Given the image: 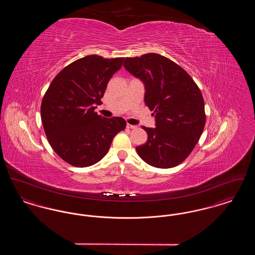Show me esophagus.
I'll list each match as a JSON object with an SVG mask.
<instances>
[{
    "instance_id": "1",
    "label": "esophagus",
    "mask_w": 255,
    "mask_h": 255,
    "mask_svg": "<svg viewBox=\"0 0 255 255\" xmlns=\"http://www.w3.org/2000/svg\"><path fill=\"white\" fill-rule=\"evenodd\" d=\"M127 128H129V129H136V128H137V126H136V125H132V124L127 123Z\"/></svg>"
}]
</instances>
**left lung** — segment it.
Returning <instances> with one entry per match:
<instances>
[{"label":"left lung","mask_w":255,"mask_h":255,"mask_svg":"<svg viewBox=\"0 0 255 255\" xmlns=\"http://www.w3.org/2000/svg\"><path fill=\"white\" fill-rule=\"evenodd\" d=\"M124 68L144 85V102L154 112L155 128L135 148L146 163L158 168L179 165L199 141L206 124L202 93L179 65L157 53L125 58Z\"/></svg>","instance_id":"left-lung-1"}]
</instances>
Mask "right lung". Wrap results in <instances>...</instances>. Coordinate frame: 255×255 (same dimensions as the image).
I'll use <instances>...</instances> for the list:
<instances>
[{
  "mask_svg": "<svg viewBox=\"0 0 255 255\" xmlns=\"http://www.w3.org/2000/svg\"><path fill=\"white\" fill-rule=\"evenodd\" d=\"M123 59L89 55L74 61L54 77L43 97L41 119L49 144L73 166L98 162L126 127L122 118L106 119L95 112Z\"/></svg>",
  "mask_w": 255,
  "mask_h": 255,
  "instance_id": "add662e5",
  "label": "right lung"
}]
</instances>
